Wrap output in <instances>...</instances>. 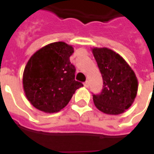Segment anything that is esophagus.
<instances>
[{
    "label": "esophagus",
    "mask_w": 154,
    "mask_h": 154,
    "mask_svg": "<svg viewBox=\"0 0 154 154\" xmlns=\"http://www.w3.org/2000/svg\"><path fill=\"white\" fill-rule=\"evenodd\" d=\"M84 87H89V82H88V81H86V82H84Z\"/></svg>",
    "instance_id": "obj_1"
}]
</instances>
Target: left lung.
Listing matches in <instances>:
<instances>
[{
	"mask_svg": "<svg viewBox=\"0 0 154 154\" xmlns=\"http://www.w3.org/2000/svg\"><path fill=\"white\" fill-rule=\"evenodd\" d=\"M91 52L103 79L102 91L93 96L95 106L106 115L124 113L134 103L138 92L134 72L119 54L108 48H92Z\"/></svg>",
	"mask_w": 154,
	"mask_h": 154,
	"instance_id": "left-lung-1",
	"label": "left lung"
}]
</instances>
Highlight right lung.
<instances>
[{
  "mask_svg": "<svg viewBox=\"0 0 154 154\" xmlns=\"http://www.w3.org/2000/svg\"><path fill=\"white\" fill-rule=\"evenodd\" d=\"M72 45L55 42L36 51L23 73V88L29 103L45 113H56L67 106L77 89L75 67L70 62Z\"/></svg>",
  "mask_w": 154,
  "mask_h": 154,
  "instance_id": "obj_1",
  "label": "right lung"
}]
</instances>
